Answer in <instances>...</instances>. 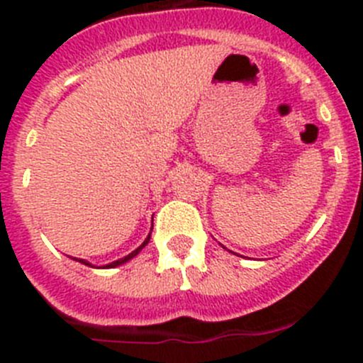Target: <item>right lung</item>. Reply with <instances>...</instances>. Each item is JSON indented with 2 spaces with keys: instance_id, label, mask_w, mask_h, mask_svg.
<instances>
[{
  "instance_id": "add662e5",
  "label": "right lung",
  "mask_w": 363,
  "mask_h": 363,
  "mask_svg": "<svg viewBox=\"0 0 363 363\" xmlns=\"http://www.w3.org/2000/svg\"><path fill=\"white\" fill-rule=\"evenodd\" d=\"M149 240H150V234H149V236H147V240H145V242H143V243H142V245L138 247L136 251H133V252H130V255H127V256H125V258H120V259H116V262H112V264H108V265H107V267H111V269H112V267H118V265L125 264V262H129V259H130V258H134V256H136V255H138V252L142 251L143 247H145V245H147V243H149ZM76 259H78V258H76ZM78 262H82V264H85V265H91V264H89V262H85V259H78Z\"/></svg>"
}]
</instances>
